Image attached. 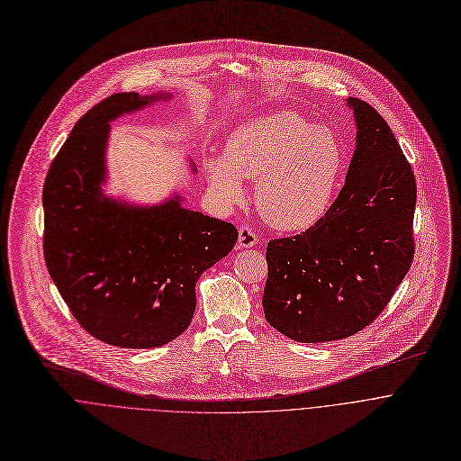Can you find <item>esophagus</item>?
Wrapping results in <instances>:
<instances>
[{
    "mask_svg": "<svg viewBox=\"0 0 461 461\" xmlns=\"http://www.w3.org/2000/svg\"><path fill=\"white\" fill-rule=\"evenodd\" d=\"M257 244V233L249 228V226H240V230H239V242H237V246L240 248V249H248V248H253Z\"/></svg>",
    "mask_w": 461,
    "mask_h": 461,
    "instance_id": "1",
    "label": "esophagus"
}]
</instances>
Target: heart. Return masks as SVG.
<instances>
[{
    "mask_svg": "<svg viewBox=\"0 0 461 461\" xmlns=\"http://www.w3.org/2000/svg\"><path fill=\"white\" fill-rule=\"evenodd\" d=\"M341 169L339 140L292 111L240 123L228 137L224 155L206 162L212 193L224 204L242 199V178H257V208L283 231H303L322 219Z\"/></svg>",
    "mask_w": 461,
    "mask_h": 461,
    "instance_id": "b5f03b06",
    "label": "heart"
}]
</instances>
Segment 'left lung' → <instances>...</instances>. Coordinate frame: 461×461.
<instances>
[{
	"mask_svg": "<svg viewBox=\"0 0 461 461\" xmlns=\"http://www.w3.org/2000/svg\"><path fill=\"white\" fill-rule=\"evenodd\" d=\"M356 149L334 204L310 230L267 248V321L299 343L345 339L368 326L414 257L416 178L381 114L347 98Z\"/></svg>",
	"mask_w": 461,
	"mask_h": 461,
	"instance_id": "1",
	"label": "left lung"
}]
</instances>
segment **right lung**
I'll return each instance as SVG.
<instances>
[{
	"instance_id": "add662e5",
	"label": "right lung",
	"mask_w": 461,
	"mask_h": 461,
	"mask_svg": "<svg viewBox=\"0 0 461 461\" xmlns=\"http://www.w3.org/2000/svg\"><path fill=\"white\" fill-rule=\"evenodd\" d=\"M171 96L118 93L95 105L43 185L47 270L86 330L120 348H157L178 338L196 306V281L239 237L233 224L184 208L176 191L153 206L104 191L111 122Z\"/></svg>"
}]
</instances>
